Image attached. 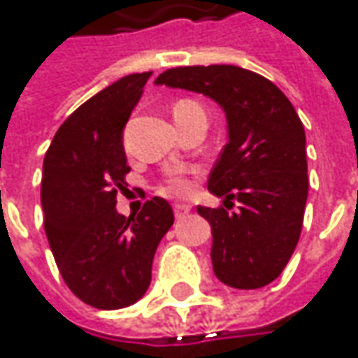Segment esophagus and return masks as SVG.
<instances>
[{
  "label": "esophagus",
  "instance_id": "1",
  "mask_svg": "<svg viewBox=\"0 0 358 358\" xmlns=\"http://www.w3.org/2000/svg\"><path fill=\"white\" fill-rule=\"evenodd\" d=\"M188 212H190V206H188V204H174V214H176V218H184Z\"/></svg>",
  "mask_w": 358,
  "mask_h": 358
}]
</instances>
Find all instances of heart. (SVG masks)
I'll use <instances>...</instances> for the list:
<instances>
[{
    "mask_svg": "<svg viewBox=\"0 0 358 358\" xmlns=\"http://www.w3.org/2000/svg\"><path fill=\"white\" fill-rule=\"evenodd\" d=\"M188 112L206 114L204 108L194 100H178L174 103V114H188ZM166 190L174 196H188L192 192V178L186 172H172L166 178Z\"/></svg>",
    "mask_w": 358,
    "mask_h": 358,
    "instance_id": "1",
    "label": "heart"
}]
</instances>
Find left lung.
Wrapping results in <instances>:
<instances>
[{
	"mask_svg": "<svg viewBox=\"0 0 358 358\" xmlns=\"http://www.w3.org/2000/svg\"><path fill=\"white\" fill-rule=\"evenodd\" d=\"M156 84L216 100L226 112L228 142L208 178L224 206L198 214L212 226L214 274L232 288L271 285L292 257L308 196L306 136L287 96L264 76L238 66H184ZM232 199L239 202L230 213Z\"/></svg>",
	"mask_w": 358,
	"mask_h": 358,
	"instance_id": "1",
	"label": "left lung"
}]
</instances>
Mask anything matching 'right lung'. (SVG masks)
I'll return each instance as SVG.
<instances>
[{"label": "right lung", "instance_id": "add662e5", "mask_svg": "<svg viewBox=\"0 0 358 358\" xmlns=\"http://www.w3.org/2000/svg\"><path fill=\"white\" fill-rule=\"evenodd\" d=\"M148 78L150 71L124 76L84 101L59 126L43 160L41 208L55 264L71 292L101 310L144 296L156 248L174 224L160 196L128 218L116 210L130 172L122 134Z\"/></svg>", "mask_w": 358, "mask_h": 358}]
</instances>
